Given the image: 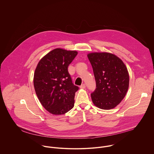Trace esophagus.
I'll return each instance as SVG.
<instances>
[{
	"label": "esophagus",
	"instance_id": "34e87169",
	"mask_svg": "<svg viewBox=\"0 0 154 154\" xmlns=\"http://www.w3.org/2000/svg\"><path fill=\"white\" fill-rule=\"evenodd\" d=\"M85 87H86V86H85V85L84 84H82V85L80 86V88H81V89H85Z\"/></svg>",
	"mask_w": 154,
	"mask_h": 154
}]
</instances>
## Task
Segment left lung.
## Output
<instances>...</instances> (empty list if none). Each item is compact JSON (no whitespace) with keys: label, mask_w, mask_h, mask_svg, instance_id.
<instances>
[{"label":"left lung","mask_w":154,"mask_h":154,"mask_svg":"<svg viewBox=\"0 0 154 154\" xmlns=\"http://www.w3.org/2000/svg\"><path fill=\"white\" fill-rule=\"evenodd\" d=\"M96 82L91 94L93 104L109 110L118 105L125 96L129 87V74L124 62L109 52H91L88 55Z\"/></svg>","instance_id":"obj_1"}]
</instances>
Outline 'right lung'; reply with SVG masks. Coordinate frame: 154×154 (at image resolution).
<instances>
[{"instance_id": "obj_1", "label": "right lung", "mask_w": 154, "mask_h": 154, "mask_svg": "<svg viewBox=\"0 0 154 154\" xmlns=\"http://www.w3.org/2000/svg\"><path fill=\"white\" fill-rule=\"evenodd\" d=\"M78 52L56 48L39 61L33 84L43 107L53 115H63L74 106L75 93L79 87L72 83L68 66Z\"/></svg>"}]
</instances>
